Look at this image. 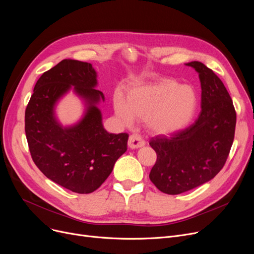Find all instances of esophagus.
I'll use <instances>...</instances> for the list:
<instances>
[{"label": "esophagus", "instance_id": "1", "mask_svg": "<svg viewBox=\"0 0 254 254\" xmlns=\"http://www.w3.org/2000/svg\"><path fill=\"white\" fill-rule=\"evenodd\" d=\"M127 145L128 147L131 149H135V148H139L142 147V146L145 145V141L136 134H132L128 137V141H127Z\"/></svg>", "mask_w": 254, "mask_h": 254}]
</instances>
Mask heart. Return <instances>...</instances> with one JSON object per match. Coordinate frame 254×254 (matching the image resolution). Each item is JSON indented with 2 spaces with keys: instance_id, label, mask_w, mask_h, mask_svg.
I'll list each match as a JSON object with an SVG mask.
<instances>
[{
  "instance_id": "1",
  "label": "heart",
  "mask_w": 254,
  "mask_h": 254,
  "mask_svg": "<svg viewBox=\"0 0 254 254\" xmlns=\"http://www.w3.org/2000/svg\"><path fill=\"white\" fill-rule=\"evenodd\" d=\"M196 104V93L190 86L167 79L132 89L127 102L116 98L115 111L126 123L136 117L147 120L156 134H170L189 124Z\"/></svg>"
}]
</instances>
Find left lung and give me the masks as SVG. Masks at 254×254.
<instances>
[{"label":"left lung","instance_id":"1","mask_svg":"<svg viewBox=\"0 0 254 254\" xmlns=\"http://www.w3.org/2000/svg\"><path fill=\"white\" fill-rule=\"evenodd\" d=\"M198 73L202 111L190 127L151 138L156 162L149 178L168 194H179L214 178L223 168L235 138L237 114L218 76L199 62L186 64Z\"/></svg>","mask_w":254,"mask_h":254}]
</instances>
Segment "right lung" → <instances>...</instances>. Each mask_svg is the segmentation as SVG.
Listing matches in <instances>:
<instances>
[{
    "instance_id": "add662e5",
    "label": "right lung",
    "mask_w": 254,
    "mask_h": 254,
    "mask_svg": "<svg viewBox=\"0 0 254 254\" xmlns=\"http://www.w3.org/2000/svg\"><path fill=\"white\" fill-rule=\"evenodd\" d=\"M96 84L91 64L63 60L38 79L25 109L24 130L35 165L47 178L77 193L98 190L127 150V132L109 134L103 127L96 104L104 101V95ZM71 85L88 101L89 108L79 124L62 128L53 107Z\"/></svg>"
}]
</instances>
